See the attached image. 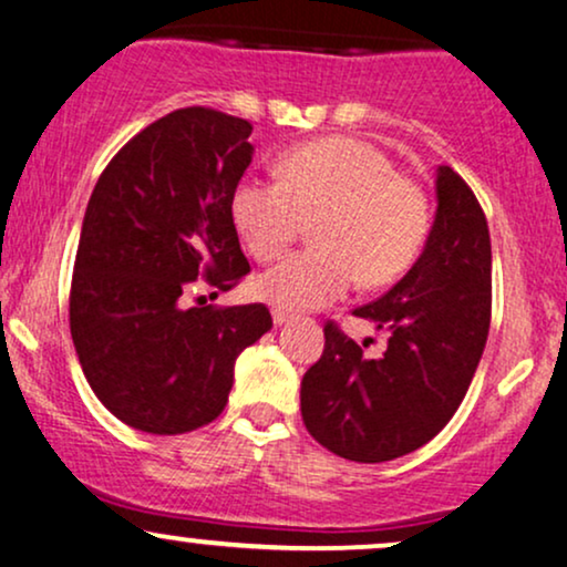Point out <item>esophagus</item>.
<instances>
[{"label":"esophagus","mask_w":567,"mask_h":567,"mask_svg":"<svg viewBox=\"0 0 567 567\" xmlns=\"http://www.w3.org/2000/svg\"><path fill=\"white\" fill-rule=\"evenodd\" d=\"M289 321H295V316H291V312H286V310H272V323L276 326H286Z\"/></svg>","instance_id":"34e87169"}]
</instances>
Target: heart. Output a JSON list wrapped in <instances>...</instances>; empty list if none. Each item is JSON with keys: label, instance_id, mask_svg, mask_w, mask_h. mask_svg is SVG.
<instances>
[{"label": "heart", "instance_id": "heart-1", "mask_svg": "<svg viewBox=\"0 0 567 567\" xmlns=\"http://www.w3.org/2000/svg\"><path fill=\"white\" fill-rule=\"evenodd\" d=\"M278 179L246 177L230 198V215L249 255L281 257L305 219H316L318 246L286 257L257 278L255 289L278 310H316L355 284L379 289L416 262L430 233L427 193L392 172L374 145L329 137L284 153Z\"/></svg>", "mask_w": 567, "mask_h": 567}]
</instances>
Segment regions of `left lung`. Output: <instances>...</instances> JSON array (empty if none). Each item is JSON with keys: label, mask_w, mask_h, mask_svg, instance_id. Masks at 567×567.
Segmentation results:
<instances>
[{"label": "left lung", "mask_w": 567, "mask_h": 567, "mask_svg": "<svg viewBox=\"0 0 567 567\" xmlns=\"http://www.w3.org/2000/svg\"><path fill=\"white\" fill-rule=\"evenodd\" d=\"M437 209L422 255L358 318L388 334L379 358L326 323L321 361L302 377L305 427L331 454L377 464L422 449L467 395L491 326V236L470 185L435 172Z\"/></svg>", "instance_id": "obj_1"}]
</instances>
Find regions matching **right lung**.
I'll use <instances>...</instances> for the list:
<instances>
[{
    "label": "right lung",
    "instance_id": "right-lung-1",
    "mask_svg": "<svg viewBox=\"0 0 567 567\" xmlns=\"http://www.w3.org/2000/svg\"><path fill=\"white\" fill-rule=\"evenodd\" d=\"M251 124L179 109L145 126L100 175L71 281V337L97 401L151 435L223 414L236 358L270 331L265 305L188 308L193 281L249 272L230 198L255 156ZM217 297V291H215Z\"/></svg>",
    "mask_w": 567,
    "mask_h": 567
}]
</instances>
